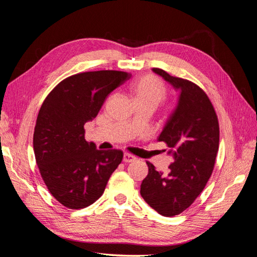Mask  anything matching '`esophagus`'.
Listing matches in <instances>:
<instances>
[{
    "label": "esophagus",
    "instance_id": "obj_1",
    "mask_svg": "<svg viewBox=\"0 0 257 257\" xmlns=\"http://www.w3.org/2000/svg\"><path fill=\"white\" fill-rule=\"evenodd\" d=\"M134 161H136V158L134 157V155L128 154V153L124 154V157H123V162L124 163H132V162H134Z\"/></svg>",
    "mask_w": 257,
    "mask_h": 257
}]
</instances>
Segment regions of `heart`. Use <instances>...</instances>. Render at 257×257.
Wrapping results in <instances>:
<instances>
[{"mask_svg":"<svg viewBox=\"0 0 257 257\" xmlns=\"http://www.w3.org/2000/svg\"><path fill=\"white\" fill-rule=\"evenodd\" d=\"M132 93L136 103H149L157 107L166 96V88L157 76L147 75L132 85Z\"/></svg>","mask_w":257,"mask_h":257,"instance_id":"1","label":"heart"}]
</instances>
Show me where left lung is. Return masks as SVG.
<instances>
[{"label": "left lung", "mask_w": 257, "mask_h": 257, "mask_svg": "<svg viewBox=\"0 0 257 257\" xmlns=\"http://www.w3.org/2000/svg\"><path fill=\"white\" fill-rule=\"evenodd\" d=\"M152 71L179 91L178 104L158 138L167 145L175 162L167 175L147 162L149 173L142 182L141 195L163 216H174L194 203L212 174L219 150V121L209 97L197 84L161 68Z\"/></svg>", "instance_id": "obj_1"}]
</instances>
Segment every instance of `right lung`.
I'll use <instances>...</instances> for the list:
<instances>
[{"mask_svg":"<svg viewBox=\"0 0 257 257\" xmlns=\"http://www.w3.org/2000/svg\"><path fill=\"white\" fill-rule=\"evenodd\" d=\"M131 74L85 72L61 81L45 98L37 115L33 148L45 184L69 209L92 205L123 159L121 150H97L84 139V124L97 115L105 99Z\"/></svg>","mask_w":257,"mask_h":257,"instance_id":"1","label":"right lung"}]
</instances>
